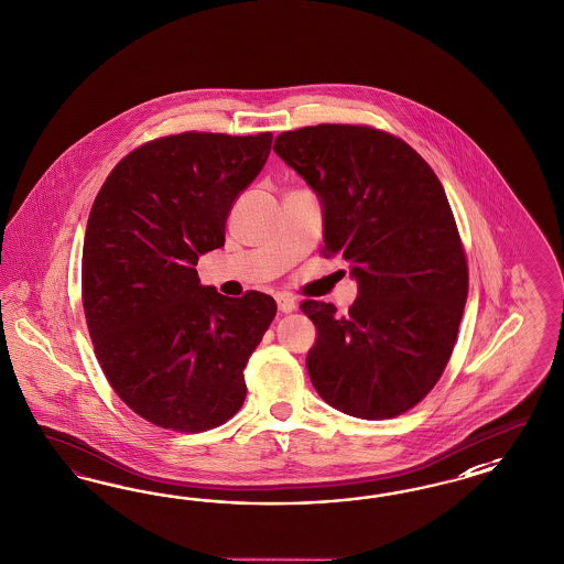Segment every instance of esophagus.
Masks as SVG:
<instances>
[{"label": "esophagus", "instance_id": "34e87169", "mask_svg": "<svg viewBox=\"0 0 564 564\" xmlns=\"http://www.w3.org/2000/svg\"><path fill=\"white\" fill-rule=\"evenodd\" d=\"M275 303H278V310L282 311V313H292V311H296V307H299L294 296H291V294H278Z\"/></svg>", "mask_w": 564, "mask_h": 564}]
</instances>
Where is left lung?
I'll return each mask as SVG.
<instances>
[{"instance_id": "obj_1", "label": "left lung", "mask_w": 564, "mask_h": 564, "mask_svg": "<svg viewBox=\"0 0 564 564\" xmlns=\"http://www.w3.org/2000/svg\"><path fill=\"white\" fill-rule=\"evenodd\" d=\"M273 151L317 195L324 254H343L359 289L346 315L301 305L317 329L311 382L346 415L397 417L436 386L467 301L446 193L415 149L376 128L289 130Z\"/></svg>"}]
</instances>
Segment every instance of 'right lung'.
Instances as JSON below:
<instances>
[{
    "label": "right lung",
    "instance_id": "right-lung-1",
    "mask_svg": "<svg viewBox=\"0 0 564 564\" xmlns=\"http://www.w3.org/2000/svg\"><path fill=\"white\" fill-rule=\"evenodd\" d=\"M272 132H182L134 149L93 203L83 245V307L116 394L174 432H205L247 397L245 367L275 315L263 292L203 286L200 254L257 178Z\"/></svg>",
    "mask_w": 564,
    "mask_h": 564
}]
</instances>
